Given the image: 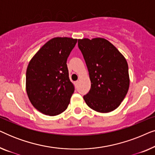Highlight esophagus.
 I'll use <instances>...</instances> for the list:
<instances>
[{
    "instance_id": "1",
    "label": "esophagus",
    "mask_w": 155,
    "mask_h": 155,
    "mask_svg": "<svg viewBox=\"0 0 155 155\" xmlns=\"http://www.w3.org/2000/svg\"><path fill=\"white\" fill-rule=\"evenodd\" d=\"M78 83H79V81H75V86H78Z\"/></svg>"
}]
</instances>
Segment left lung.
Masks as SVG:
<instances>
[{"label":"left lung","mask_w":155,"mask_h":155,"mask_svg":"<svg viewBox=\"0 0 155 155\" xmlns=\"http://www.w3.org/2000/svg\"><path fill=\"white\" fill-rule=\"evenodd\" d=\"M91 81L90 92L83 97L91 109L109 113L119 107L129 89L130 78L126 59L104 38L78 39Z\"/></svg>","instance_id":"8db88e82"}]
</instances>
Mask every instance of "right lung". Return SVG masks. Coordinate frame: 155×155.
Here are the masks:
<instances>
[{"instance_id": "obj_1", "label": "right lung", "mask_w": 155, "mask_h": 155, "mask_svg": "<svg viewBox=\"0 0 155 155\" xmlns=\"http://www.w3.org/2000/svg\"><path fill=\"white\" fill-rule=\"evenodd\" d=\"M77 39L55 37L36 53L26 72V91L34 107L57 116L68 107L74 86L69 79L67 59Z\"/></svg>"}]
</instances>
